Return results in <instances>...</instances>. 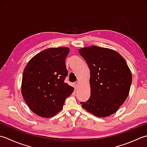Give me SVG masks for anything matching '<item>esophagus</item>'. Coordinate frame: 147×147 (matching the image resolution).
Listing matches in <instances>:
<instances>
[{
	"mask_svg": "<svg viewBox=\"0 0 147 147\" xmlns=\"http://www.w3.org/2000/svg\"><path fill=\"white\" fill-rule=\"evenodd\" d=\"M74 86H76V88H78V87H79V81L75 82H74Z\"/></svg>",
	"mask_w": 147,
	"mask_h": 147,
	"instance_id": "34e87169",
	"label": "esophagus"
}]
</instances>
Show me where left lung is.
I'll return each mask as SVG.
<instances>
[{
  "mask_svg": "<svg viewBox=\"0 0 147 147\" xmlns=\"http://www.w3.org/2000/svg\"><path fill=\"white\" fill-rule=\"evenodd\" d=\"M90 70V98L81 102L83 109L98 117L117 111L126 100L132 74L124 58L109 48L92 46L78 50Z\"/></svg>",
  "mask_w": 147,
  "mask_h": 147,
  "instance_id": "left-lung-1",
  "label": "left lung"
}]
</instances>
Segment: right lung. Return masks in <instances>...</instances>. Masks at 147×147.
<instances>
[{
	"label": "right lung",
	"instance_id": "1",
	"mask_svg": "<svg viewBox=\"0 0 147 147\" xmlns=\"http://www.w3.org/2000/svg\"><path fill=\"white\" fill-rule=\"evenodd\" d=\"M67 47L42 51L28 62L23 74L22 94L29 109L41 117L49 118L61 111L74 88L64 82L67 76Z\"/></svg>",
	"mask_w": 147,
	"mask_h": 147
}]
</instances>
